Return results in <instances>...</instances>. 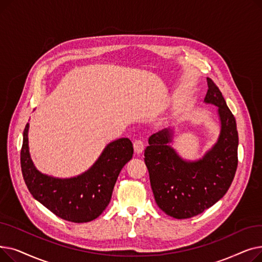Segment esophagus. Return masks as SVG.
Instances as JSON below:
<instances>
[{
    "label": "esophagus",
    "mask_w": 262,
    "mask_h": 262,
    "mask_svg": "<svg viewBox=\"0 0 262 262\" xmlns=\"http://www.w3.org/2000/svg\"><path fill=\"white\" fill-rule=\"evenodd\" d=\"M134 149L136 154H141L144 149V143L141 139H137L134 142Z\"/></svg>",
    "instance_id": "1"
}]
</instances>
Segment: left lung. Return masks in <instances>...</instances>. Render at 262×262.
<instances>
[{
	"mask_svg": "<svg viewBox=\"0 0 262 262\" xmlns=\"http://www.w3.org/2000/svg\"><path fill=\"white\" fill-rule=\"evenodd\" d=\"M204 101L219 107L221 134L214 146L198 161H185L169 145L170 129L148 138L144 162L158 207L175 219L195 216L221 200L229 189L238 167V130L236 120L222 92L207 77Z\"/></svg>",
	"mask_w": 262,
	"mask_h": 262,
	"instance_id": "obj_1",
	"label": "left lung"
}]
</instances>
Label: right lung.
I'll use <instances>...</instances> for the list:
<instances>
[{"label":"right lung","mask_w":262,"mask_h":262,"mask_svg":"<svg viewBox=\"0 0 262 262\" xmlns=\"http://www.w3.org/2000/svg\"><path fill=\"white\" fill-rule=\"evenodd\" d=\"M29 123L23 132L21 170L32 195L54 214L73 223L90 222L106 209L122 168L132 159L133 143L121 138L109 143L93 166L77 177L60 180L40 173L29 152Z\"/></svg>","instance_id":"1"}]
</instances>
